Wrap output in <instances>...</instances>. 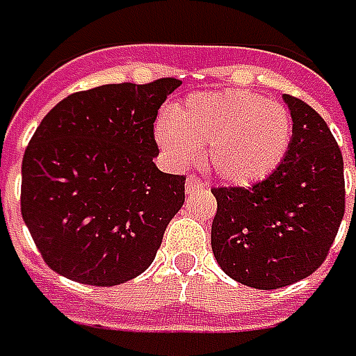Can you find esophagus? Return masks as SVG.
<instances>
[{"label":"esophagus","mask_w":356,"mask_h":356,"mask_svg":"<svg viewBox=\"0 0 356 356\" xmlns=\"http://www.w3.org/2000/svg\"><path fill=\"white\" fill-rule=\"evenodd\" d=\"M202 185H204V183H202V179L188 177L187 183H185V188H187V193H193V191H197V188H200Z\"/></svg>","instance_id":"obj_1"}]
</instances>
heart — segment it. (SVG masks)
<instances>
[{"label": "heart", "instance_id": "1", "mask_svg": "<svg viewBox=\"0 0 356 356\" xmlns=\"http://www.w3.org/2000/svg\"><path fill=\"white\" fill-rule=\"evenodd\" d=\"M161 149L177 163H191L209 146L210 169L228 185L248 187L269 177L292 142L289 108L248 89L197 93L156 127Z\"/></svg>", "mask_w": 356, "mask_h": 356}]
</instances>
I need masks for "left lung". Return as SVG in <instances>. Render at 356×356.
<instances>
[{
    "mask_svg": "<svg viewBox=\"0 0 356 356\" xmlns=\"http://www.w3.org/2000/svg\"><path fill=\"white\" fill-rule=\"evenodd\" d=\"M284 101L292 142L282 163L251 187L212 188L214 257L228 277L259 290L320 269L345 214L343 156L330 127L298 97Z\"/></svg>",
    "mask_w": 356,
    "mask_h": 356,
    "instance_id": "obj_1",
    "label": "left lung"
}]
</instances>
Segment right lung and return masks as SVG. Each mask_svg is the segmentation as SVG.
Segmentation results:
<instances>
[{"mask_svg": "<svg viewBox=\"0 0 356 356\" xmlns=\"http://www.w3.org/2000/svg\"><path fill=\"white\" fill-rule=\"evenodd\" d=\"M181 79L111 83L67 95L23 156L21 214L44 263L115 286L152 265L185 202V175L156 168L154 122Z\"/></svg>", "mask_w": 356, "mask_h": 356, "instance_id": "obj_1", "label": "right lung"}]
</instances>
